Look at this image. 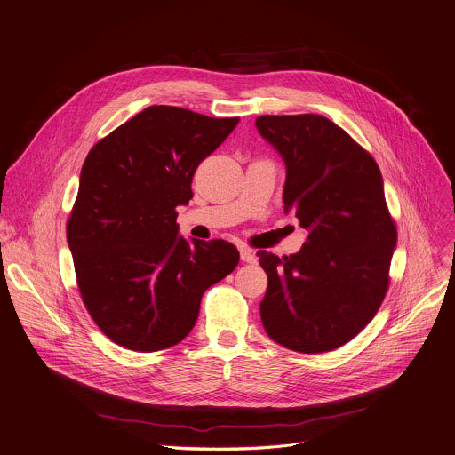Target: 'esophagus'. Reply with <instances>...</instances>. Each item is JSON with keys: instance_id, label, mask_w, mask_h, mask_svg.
<instances>
[{"instance_id": "1", "label": "esophagus", "mask_w": 455, "mask_h": 455, "mask_svg": "<svg viewBox=\"0 0 455 455\" xmlns=\"http://www.w3.org/2000/svg\"><path fill=\"white\" fill-rule=\"evenodd\" d=\"M239 253H241V260L243 262H250V264L257 262V255L250 248H239Z\"/></svg>"}]
</instances>
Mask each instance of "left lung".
<instances>
[{
  "label": "left lung",
  "mask_w": 455,
  "mask_h": 455,
  "mask_svg": "<svg viewBox=\"0 0 455 455\" xmlns=\"http://www.w3.org/2000/svg\"><path fill=\"white\" fill-rule=\"evenodd\" d=\"M255 126L285 164V212L307 230L298 253L257 251L267 275L262 325L289 350L331 352L373 320L389 285L396 228L380 170L323 116H260Z\"/></svg>",
  "instance_id": "8db88e82"
}]
</instances>
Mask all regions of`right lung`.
Returning <instances> with one entry per match:
<instances>
[{"label": "right lung", "instance_id": "1", "mask_svg": "<svg viewBox=\"0 0 455 455\" xmlns=\"http://www.w3.org/2000/svg\"><path fill=\"white\" fill-rule=\"evenodd\" d=\"M237 123L151 105L89 151L68 244L89 315L119 347L157 352L180 343L204 292L235 269L232 243L180 235L177 207L189 204L198 164Z\"/></svg>", "mask_w": 455, "mask_h": 455}]
</instances>
